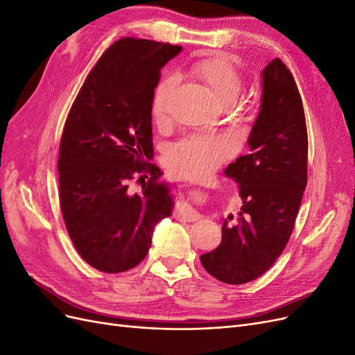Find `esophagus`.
Listing matches in <instances>:
<instances>
[{"mask_svg": "<svg viewBox=\"0 0 355 355\" xmlns=\"http://www.w3.org/2000/svg\"><path fill=\"white\" fill-rule=\"evenodd\" d=\"M176 216L179 219H184V220H188V222H194V220H198L200 219V213L196 211L194 209H192L189 204H182V206H179L175 211Z\"/></svg>", "mask_w": 355, "mask_h": 355, "instance_id": "esophagus-1", "label": "esophagus"}]
</instances>
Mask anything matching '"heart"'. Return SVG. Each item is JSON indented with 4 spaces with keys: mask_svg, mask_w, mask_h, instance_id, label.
<instances>
[{
    "mask_svg": "<svg viewBox=\"0 0 355 355\" xmlns=\"http://www.w3.org/2000/svg\"><path fill=\"white\" fill-rule=\"evenodd\" d=\"M192 72L207 85L223 103H232L243 89V78L232 63L225 58L201 59ZM178 85V75L167 73L157 84L153 98L155 120H163L168 112L171 96ZM239 148V139L232 133H194L180 139L171 146L168 164L175 173L189 179H200L216 170Z\"/></svg>",
    "mask_w": 355,
    "mask_h": 355,
    "instance_id": "b5f03b06",
    "label": "heart"
}]
</instances>
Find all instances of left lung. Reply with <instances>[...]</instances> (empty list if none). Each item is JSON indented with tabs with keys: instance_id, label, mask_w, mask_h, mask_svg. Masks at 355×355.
<instances>
[{
	"instance_id": "obj_1",
	"label": "left lung",
	"mask_w": 355,
	"mask_h": 355,
	"mask_svg": "<svg viewBox=\"0 0 355 355\" xmlns=\"http://www.w3.org/2000/svg\"><path fill=\"white\" fill-rule=\"evenodd\" d=\"M250 154L225 175L239 184L243 206L234 225L223 220L222 241L200 256L210 275L227 284L256 280L275 263L295 228L306 187L308 135L302 99L280 59L262 72L261 111L249 136Z\"/></svg>"
}]
</instances>
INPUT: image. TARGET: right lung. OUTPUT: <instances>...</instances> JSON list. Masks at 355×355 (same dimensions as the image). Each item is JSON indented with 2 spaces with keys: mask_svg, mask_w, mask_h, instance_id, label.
Returning a JSON list of instances; mask_svg holds the SVG:
<instances>
[{
  "mask_svg": "<svg viewBox=\"0 0 355 355\" xmlns=\"http://www.w3.org/2000/svg\"><path fill=\"white\" fill-rule=\"evenodd\" d=\"M180 50L142 38L115 41L87 75L63 127L62 216L80 256L102 272L141 263L155 225L173 209L170 185L148 159L154 89L161 68ZM135 178L143 185L137 193L130 187Z\"/></svg>",
  "mask_w": 355,
  "mask_h": 355,
  "instance_id": "obj_1",
  "label": "right lung"
}]
</instances>
